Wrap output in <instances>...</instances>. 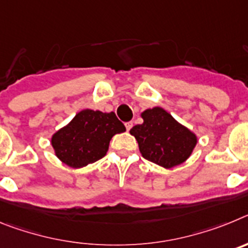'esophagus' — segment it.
<instances>
[{
    "mask_svg": "<svg viewBox=\"0 0 248 248\" xmlns=\"http://www.w3.org/2000/svg\"><path fill=\"white\" fill-rule=\"evenodd\" d=\"M125 128H126V130H130V129L133 128V122L125 123Z\"/></svg>",
    "mask_w": 248,
    "mask_h": 248,
    "instance_id": "1",
    "label": "esophagus"
}]
</instances>
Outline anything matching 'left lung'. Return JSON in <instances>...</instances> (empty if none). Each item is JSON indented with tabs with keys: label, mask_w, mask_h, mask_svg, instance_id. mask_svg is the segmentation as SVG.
Wrapping results in <instances>:
<instances>
[{
	"label": "left lung",
	"mask_w": 248,
	"mask_h": 248,
	"mask_svg": "<svg viewBox=\"0 0 248 248\" xmlns=\"http://www.w3.org/2000/svg\"><path fill=\"white\" fill-rule=\"evenodd\" d=\"M144 123L130 129L139 144V150L151 163L170 169L184 163L196 145V135L179 124L163 108L146 109Z\"/></svg>",
	"instance_id": "obj_1"
}]
</instances>
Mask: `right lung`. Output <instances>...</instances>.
Wrapping results in <instances>:
<instances>
[{
  "label": "right lung",
  "instance_id": "obj_1",
  "mask_svg": "<svg viewBox=\"0 0 248 248\" xmlns=\"http://www.w3.org/2000/svg\"><path fill=\"white\" fill-rule=\"evenodd\" d=\"M123 131L125 126L113 111L84 109L52 137V146L65 165L82 168L102 159L111 138Z\"/></svg>",
  "mask_w": 248,
  "mask_h": 248
}]
</instances>
